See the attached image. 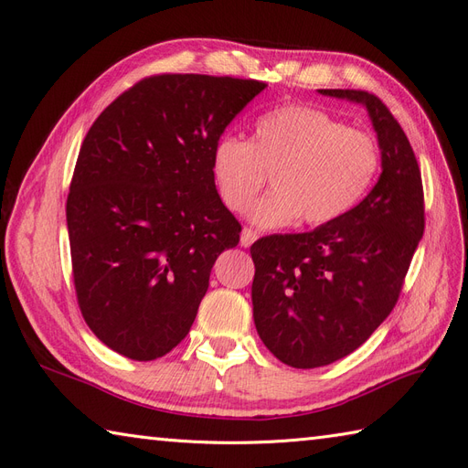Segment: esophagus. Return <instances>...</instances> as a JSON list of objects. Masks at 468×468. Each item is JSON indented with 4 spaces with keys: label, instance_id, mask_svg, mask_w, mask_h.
Returning a JSON list of instances; mask_svg holds the SVG:
<instances>
[{
    "label": "esophagus",
    "instance_id": "esophagus-1",
    "mask_svg": "<svg viewBox=\"0 0 468 468\" xmlns=\"http://www.w3.org/2000/svg\"><path fill=\"white\" fill-rule=\"evenodd\" d=\"M258 239V232L251 230V229H244L242 230V236H239V244H242L244 248H250L253 242Z\"/></svg>",
    "mask_w": 468,
    "mask_h": 468
}]
</instances>
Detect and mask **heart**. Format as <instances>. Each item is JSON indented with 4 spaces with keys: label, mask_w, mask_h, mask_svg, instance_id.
<instances>
[{
    "label": "heart",
    "mask_w": 468,
    "mask_h": 468,
    "mask_svg": "<svg viewBox=\"0 0 468 468\" xmlns=\"http://www.w3.org/2000/svg\"><path fill=\"white\" fill-rule=\"evenodd\" d=\"M380 167L377 140L308 105H282L253 122L250 143L224 134L212 148L222 203L244 212L269 174L273 189L251 208V220L277 229L330 224L356 207Z\"/></svg>",
    "instance_id": "b5f03b06"
}]
</instances>
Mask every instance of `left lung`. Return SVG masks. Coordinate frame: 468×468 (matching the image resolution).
Instances as JSON below:
<instances>
[{
    "mask_svg": "<svg viewBox=\"0 0 468 468\" xmlns=\"http://www.w3.org/2000/svg\"><path fill=\"white\" fill-rule=\"evenodd\" d=\"M318 91L367 107L382 174L342 218L250 248L253 322L265 347L294 369L330 365L369 339L399 303L426 229L420 165L388 107L363 90Z\"/></svg>",
    "mask_w": 468,
    "mask_h": 468,
    "instance_id": "1",
    "label": "left lung"
}]
</instances>
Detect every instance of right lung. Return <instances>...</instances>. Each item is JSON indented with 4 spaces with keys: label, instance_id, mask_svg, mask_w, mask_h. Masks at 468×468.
Returning a JSON list of instances; mask_svg holds the SVG:
<instances>
[{
    "label": "right lung",
    "instance_id": "1",
    "mask_svg": "<svg viewBox=\"0 0 468 468\" xmlns=\"http://www.w3.org/2000/svg\"><path fill=\"white\" fill-rule=\"evenodd\" d=\"M265 81L158 74L121 93L88 131L66 201L81 316L134 361L191 330L210 269L242 226L224 207L212 148Z\"/></svg>",
    "mask_w": 468,
    "mask_h": 468
}]
</instances>
